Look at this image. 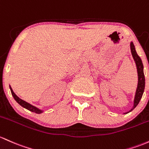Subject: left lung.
Segmentation results:
<instances>
[{
  "label": "left lung",
  "instance_id": "left-lung-1",
  "mask_svg": "<svg viewBox=\"0 0 149 149\" xmlns=\"http://www.w3.org/2000/svg\"><path fill=\"white\" fill-rule=\"evenodd\" d=\"M130 48L131 52H132V56H133L137 68V73H138V86H137L136 91V95L134 97V107L130 112L133 110L137 106V104L139 102L140 100H141L142 95H143V91H144L145 88V77L144 73H143V66L142 61L140 58L139 56L137 54L136 52L134 45L133 42H131L130 44ZM127 112V113H128Z\"/></svg>",
  "mask_w": 149,
  "mask_h": 149
}]
</instances>
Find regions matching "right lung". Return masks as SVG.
Instances as JSON below:
<instances>
[{
  "mask_svg": "<svg viewBox=\"0 0 149 149\" xmlns=\"http://www.w3.org/2000/svg\"><path fill=\"white\" fill-rule=\"evenodd\" d=\"M10 91H11V93H12L14 99L15 100L16 102H17V103L20 104L22 107H23L24 108H26L27 109H28V110L31 111V112H35V113L37 114H40L42 112V110H40V109L37 108V107H35V106L32 105L31 104L28 103V102H25V101H24L23 100L20 99L19 97H17V95H16L15 94V93L13 92V89L11 88L10 86Z\"/></svg>",
  "mask_w": 149,
  "mask_h": 149,
  "instance_id": "1",
  "label": "right lung"
}]
</instances>
